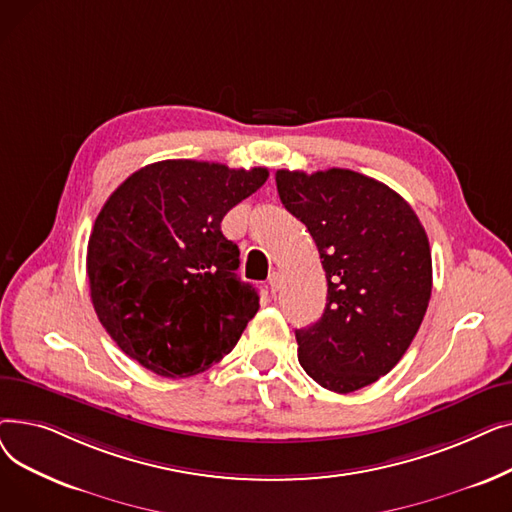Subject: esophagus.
Returning <instances> with one entry per match:
<instances>
[{"label": "esophagus", "mask_w": 512, "mask_h": 512, "mask_svg": "<svg viewBox=\"0 0 512 512\" xmlns=\"http://www.w3.org/2000/svg\"><path fill=\"white\" fill-rule=\"evenodd\" d=\"M280 288H282V276H280V272H272L270 274V290H272V294H276Z\"/></svg>", "instance_id": "34e87169"}]
</instances>
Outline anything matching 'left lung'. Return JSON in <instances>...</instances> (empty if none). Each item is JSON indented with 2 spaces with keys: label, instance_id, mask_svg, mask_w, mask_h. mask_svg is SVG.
Segmentation results:
<instances>
[{
  "label": "left lung",
  "instance_id": "8db88e82",
  "mask_svg": "<svg viewBox=\"0 0 512 512\" xmlns=\"http://www.w3.org/2000/svg\"><path fill=\"white\" fill-rule=\"evenodd\" d=\"M276 184L313 236L328 280L324 313L297 330L301 367L338 394L378 382L407 353L432 297V253L417 213L353 170H278Z\"/></svg>",
  "mask_w": 512,
  "mask_h": 512
}]
</instances>
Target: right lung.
<instances>
[{"label":"right lung","instance_id":"obj_1","mask_svg":"<svg viewBox=\"0 0 512 512\" xmlns=\"http://www.w3.org/2000/svg\"><path fill=\"white\" fill-rule=\"evenodd\" d=\"M267 168L166 159L128 176L99 211L87 249L91 301L122 351L161 378L222 361L259 309L240 282L224 215Z\"/></svg>","mask_w":512,"mask_h":512}]
</instances>
